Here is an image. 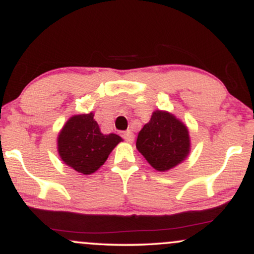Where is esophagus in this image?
I'll return each mask as SVG.
<instances>
[{
  "label": "esophagus",
  "instance_id": "esophagus-1",
  "mask_svg": "<svg viewBox=\"0 0 254 254\" xmlns=\"http://www.w3.org/2000/svg\"><path fill=\"white\" fill-rule=\"evenodd\" d=\"M123 137H124L125 141L129 142V143H132L133 138H135V136H133V133L131 132V131H125V132L123 133Z\"/></svg>",
  "mask_w": 254,
  "mask_h": 254
}]
</instances>
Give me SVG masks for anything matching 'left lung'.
I'll list each match as a JSON object with an SVG mask.
<instances>
[{
    "mask_svg": "<svg viewBox=\"0 0 254 254\" xmlns=\"http://www.w3.org/2000/svg\"><path fill=\"white\" fill-rule=\"evenodd\" d=\"M136 148L154 170L170 171L190 154L189 129L174 115L156 110L138 132Z\"/></svg>",
    "mask_w": 254,
    "mask_h": 254,
    "instance_id": "left-lung-1",
    "label": "left lung"
}]
</instances>
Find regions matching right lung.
<instances>
[{
	"instance_id": "obj_1",
	"label": "right lung",
	"mask_w": 254,
	"mask_h": 254,
	"mask_svg": "<svg viewBox=\"0 0 254 254\" xmlns=\"http://www.w3.org/2000/svg\"><path fill=\"white\" fill-rule=\"evenodd\" d=\"M116 133L104 135L94 113L75 115L66 121L57 137V150L62 161L83 176L97 172L119 142Z\"/></svg>"
}]
</instances>
